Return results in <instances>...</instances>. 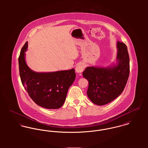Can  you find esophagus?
Here are the masks:
<instances>
[{"label":"esophagus","instance_id":"1","mask_svg":"<svg viewBox=\"0 0 148 148\" xmlns=\"http://www.w3.org/2000/svg\"><path fill=\"white\" fill-rule=\"evenodd\" d=\"M84 67L85 66L84 64H79L76 66V68H75L76 72L77 73H82V72L84 71Z\"/></svg>","mask_w":148,"mask_h":148}]
</instances>
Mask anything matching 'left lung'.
Segmentation results:
<instances>
[{
  "label": "left lung",
  "mask_w": 148,
  "mask_h": 148,
  "mask_svg": "<svg viewBox=\"0 0 148 148\" xmlns=\"http://www.w3.org/2000/svg\"><path fill=\"white\" fill-rule=\"evenodd\" d=\"M117 64L106 67L88 66L83 75L88 81L87 95L91 101L104 106L117 98L124 90L129 75V56L127 45L117 42Z\"/></svg>",
  "instance_id": "1"
}]
</instances>
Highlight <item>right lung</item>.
<instances>
[{"label": "right lung", "mask_w": 148, "mask_h": 148, "mask_svg": "<svg viewBox=\"0 0 148 148\" xmlns=\"http://www.w3.org/2000/svg\"><path fill=\"white\" fill-rule=\"evenodd\" d=\"M28 42L21 48L19 57L21 83L32 100L38 106L47 109H58L63 105L69 88L73 83L74 69L53 72H36L25 60Z\"/></svg>", "instance_id": "obj_1"}]
</instances>
